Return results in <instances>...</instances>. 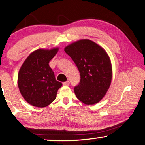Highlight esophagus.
Wrapping results in <instances>:
<instances>
[{"label": "esophagus", "mask_w": 145, "mask_h": 145, "mask_svg": "<svg viewBox=\"0 0 145 145\" xmlns=\"http://www.w3.org/2000/svg\"><path fill=\"white\" fill-rule=\"evenodd\" d=\"M70 84V83L69 81H65L63 83V85L64 86H69Z\"/></svg>", "instance_id": "obj_1"}]
</instances>
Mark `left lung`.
<instances>
[{
  "instance_id": "left-lung-1",
  "label": "left lung",
  "mask_w": 145,
  "mask_h": 145,
  "mask_svg": "<svg viewBox=\"0 0 145 145\" xmlns=\"http://www.w3.org/2000/svg\"><path fill=\"white\" fill-rule=\"evenodd\" d=\"M64 51L80 73V83L74 89L76 97L87 105L100 102L109 88L112 76L108 54L89 40H79L67 46Z\"/></svg>"
}]
</instances>
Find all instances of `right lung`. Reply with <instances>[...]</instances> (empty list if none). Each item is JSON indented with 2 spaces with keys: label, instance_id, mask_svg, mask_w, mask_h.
I'll list each match as a JSON object with an SVG mask.
<instances>
[{
  "label": "right lung",
  "instance_id": "1",
  "mask_svg": "<svg viewBox=\"0 0 145 145\" xmlns=\"http://www.w3.org/2000/svg\"><path fill=\"white\" fill-rule=\"evenodd\" d=\"M59 48L38 49L27 57L20 68L18 84L22 96L27 102L37 107H45L56 99L61 82L56 80L50 60Z\"/></svg>",
  "mask_w": 145,
  "mask_h": 145
}]
</instances>
